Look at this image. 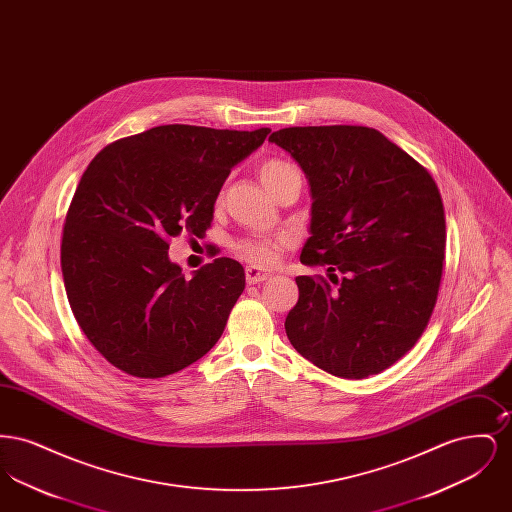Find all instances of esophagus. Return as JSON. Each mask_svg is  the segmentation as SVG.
<instances>
[{
  "label": "esophagus",
  "mask_w": 512,
  "mask_h": 512,
  "mask_svg": "<svg viewBox=\"0 0 512 512\" xmlns=\"http://www.w3.org/2000/svg\"><path fill=\"white\" fill-rule=\"evenodd\" d=\"M272 276V270L261 267H247L245 268V280L247 284H259V282H265Z\"/></svg>",
  "instance_id": "esophagus-1"
}]
</instances>
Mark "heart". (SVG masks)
<instances>
[{
	"label": "heart",
	"instance_id": "heart-1",
	"mask_svg": "<svg viewBox=\"0 0 512 512\" xmlns=\"http://www.w3.org/2000/svg\"><path fill=\"white\" fill-rule=\"evenodd\" d=\"M297 171L293 165H290L288 161H280V159H270L263 167H261V180L263 184L268 186L270 182H274L276 178H280L282 174L286 172ZM242 253L249 261L253 263H268L276 257L278 249H280V242H265V240H257V242H245L240 245Z\"/></svg>",
	"mask_w": 512,
	"mask_h": 512
}]
</instances>
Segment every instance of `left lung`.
Returning a JSON list of instances; mask_svg holds the SVG:
<instances>
[{
  "instance_id": "8db88e82",
  "label": "left lung",
  "mask_w": 512,
  "mask_h": 512,
  "mask_svg": "<svg viewBox=\"0 0 512 512\" xmlns=\"http://www.w3.org/2000/svg\"><path fill=\"white\" fill-rule=\"evenodd\" d=\"M268 142L288 151L311 188L303 265L286 317L295 351L347 380L399 361L438 299L445 213L434 178L382 132L366 126H292Z\"/></svg>"
}]
</instances>
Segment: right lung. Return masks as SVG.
Wrapping results in <instances>:
<instances>
[{
    "label": "right lung",
    "instance_id": "right-lung-1",
    "mask_svg": "<svg viewBox=\"0 0 512 512\" xmlns=\"http://www.w3.org/2000/svg\"><path fill=\"white\" fill-rule=\"evenodd\" d=\"M268 134L165 124L92 159L65 219L61 270L76 322L111 365L163 378L219 341L244 267L219 257L186 278L169 238L205 234L228 174Z\"/></svg>",
    "mask_w": 512,
    "mask_h": 512
}]
</instances>
